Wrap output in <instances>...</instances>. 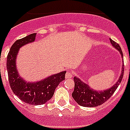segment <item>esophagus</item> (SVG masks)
<instances>
[{"instance_id": "esophagus-1", "label": "esophagus", "mask_w": 130, "mask_h": 130, "mask_svg": "<svg viewBox=\"0 0 130 130\" xmlns=\"http://www.w3.org/2000/svg\"><path fill=\"white\" fill-rule=\"evenodd\" d=\"M72 76H73V75H72L71 72H67L66 73V75H65V77H66V79H69V78L72 77Z\"/></svg>"}]
</instances>
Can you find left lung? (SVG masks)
I'll return each instance as SVG.
<instances>
[{
	"instance_id": "left-lung-1",
	"label": "left lung",
	"mask_w": 130,
	"mask_h": 130,
	"mask_svg": "<svg viewBox=\"0 0 130 130\" xmlns=\"http://www.w3.org/2000/svg\"><path fill=\"white\" fill-rule=\"evenodd\" d=\"M110 41L114 47L119 50L123 58V53L119 44L115 42L111 39H110ZM124 60H123V67L121 69V72L119 77V80L112 87L100 91H96L91 88L86 83L82 81L80 78L75 77H74L75 89L72 94V97L78 105L83 107H96L98 105L103 104L110 97H111V96L113 94L115 91L121 83L124 75Z\"/></svg>"
}]
</instances>
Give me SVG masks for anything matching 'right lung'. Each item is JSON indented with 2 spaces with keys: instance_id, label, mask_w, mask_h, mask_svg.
Listing matches in <instances>:
<instances>
[{
  "instance_id": "add662e5",
  "label": "right lung",
  "mask_w": 130,
  "mask_h": 130,
  "mask_svg": "<svg viewBox=\"0 0 130 130\" xmlns=\"http://www.w3.org/2000/svg\"><path fill=\"white\" fill-rule=\"evenodd\" d=\"M36 34H31L17 40L10 48L7 55L6 68L10 86L13 92L21 100L32 105H40L46 103L53 96L56 87L65 80L66 71L50 75L38 82H26L17 71L16 59L20 48L34 42Z\"/></svg>"
}]
</instances>
